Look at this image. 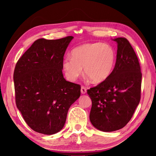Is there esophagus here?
Returning a JSON list of instances; mask_svg holds the SVG:
<instances>
[{"instance_id":"esophagus-1","label":"esophagus","mask_w":156,"mask_h":156,"mask_svg":"<svg viewBox=\"0 0 156 156\" xmlns=\"http://www.w3.org/2000/svg\"><path fill=\"white\" fill-rule=\"evenodd\" d=\"M81 93L83 94H86V92H87V89L84 87V86H82L81 87Z\"/></svg>"}]
</instances>
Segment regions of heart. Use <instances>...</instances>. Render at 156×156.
<instances>
[{
  "instance_id": "1",
  "label": "heart",
  "mask_w": 156,
  "mask_h": 156,
  "mask_svg": "<svg viewBox=\"0 0 156 156\" xmlns=\"http://www.w3.org/2000/svg\"><path fill=\"white\" fill-rule=\"evenodd\" d=\"M66 57L62 62L65 74L74 81L84 72L91 82L100 84L106 81L112 73L115 62V53L112 46L102 43L83 44Z\"/></svg>"
}]
</instances>
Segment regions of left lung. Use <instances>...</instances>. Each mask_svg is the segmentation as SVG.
Wrapping results in <instances>:
<instances>
[{"label":"left lung","instance_id":"left-lung-1","mask_svg":"<svg viewBox=\"0 0 156 156\" xmlns=\"http://www.w3.org/2000/svg\"><path fill=\"white\" fill-rule=\"evenodd\" d=\"M118 44L115 67L109 78L87 90L92 106L89 119L96 129L111 132L123 128L140 100L142 73L138 57L125 38Z\"/></svg>","mask_w":156,"mask_h":156}]
</instances>
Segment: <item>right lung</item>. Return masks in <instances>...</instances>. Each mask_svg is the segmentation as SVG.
Masks as SVG:
<instances>
[{
    "instance_id": "right-lung-1",
    "label": "right lung",
    "mask_w": 156,
    "mask_h": 156,
    "mask_svg": "<svg viewBox=\"0 0 156 156\" xmlns=\"http://www.w3.org/2000/svg\"><path fill=\"white\" fill-rule=\"evenodd\" d=\"M73 38L38 39L16 65V104L38 133L52 135L61 130L69 109L80 96V84L66 80L62 72L63 56Z\"/></svg>"
}]
</instances>
